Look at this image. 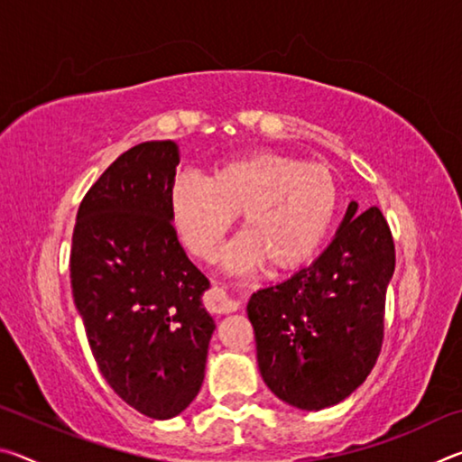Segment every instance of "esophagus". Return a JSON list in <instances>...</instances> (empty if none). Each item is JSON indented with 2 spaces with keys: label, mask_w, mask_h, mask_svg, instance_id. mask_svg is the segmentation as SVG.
<instances>
[{
  "label": "esophagus",
  "mask_w": 462,
  "mask_h": 462,
  "mask_svg": "<svg viewBox=\"0 0 462 462\" xmlns=\"http://www.w3.org/2000/svg\"><path fill=\"white\" fill-rule=\"evenodd\" d=\"M206 308L214 314H230V311H236L240 308V303L224 291L222 287H212L206 293Z\"/></svg>",
  "instance_id": "obj_1"
}]
</instances>
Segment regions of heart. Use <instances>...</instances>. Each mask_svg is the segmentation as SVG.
Here are the masks:
<instances>
[{"mask_svg": "<svg viewBox=\"0 0 462 462\" xmlns=\"http://www.w3.org/2000/svg\"><path fill=\"white\" fill-rule=\"evenodd\" d=\"M338 206L330 169L293 154L259 151L224 162L212 177H181L171 191L177 230L199 259L216 256L236 214L245 234L226 250V267H301L322 245Z\"/></svg>", "mask_w": 462, "mask_h": 462, "instance_id": "b5f03b06", "label": "heart"}]
</instances>
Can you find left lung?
Here are the masks:
<instances>
[{
    "label": "left lung",
    "instance_id": "1",
    "mask_svg": "<svg viewBox=\"0 0 462 462\" xmlns=\"http://www.w3.org/2000/svg\"><path fill=\"white\" fill-rule=\"evenodd\" d=\"M395 245L379 208L346 216L322 254L250 297L256 361L267 387L300 410H324L363 385L385 338Z\"/></svg>",
    "mask_w": 462,
    "mask_h": 462
}]
</instances>
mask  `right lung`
Returning a JSON list of instances; mask_svg holds the SVG:
<instances>
[{"instance_id":"obj_1","label":"right lung","mask_w":462,"mask_h":462,"mask_svg":"<svg viewBox=\"0 0 462 462\" xmlns=\"http://www.w3.org/2000/svg\"><path fill=\"white\" fill-rule=\"evenodd\" d=\"M177 162L171 140L122 152L81 199L69 261L97 369L154 420L177 416L199 393L216 328L201 306L209 281L171 222Z\"/></svg>"}]
</instances>
